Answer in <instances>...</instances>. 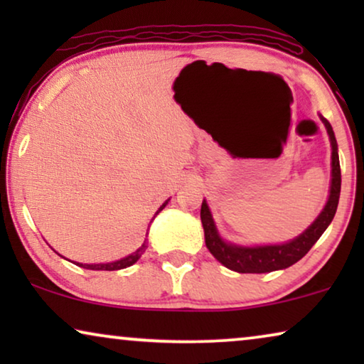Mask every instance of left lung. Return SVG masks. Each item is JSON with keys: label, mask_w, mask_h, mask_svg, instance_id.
<instances>
[{"label": "left lung", "mask_w": 364, "mask_h": 364, "mask_svg": "<svg viewBox=\"0 0 364 364\" xmlns=\"http://www.w3.org/2000/svg\"><path fill=\"white\" fill-rule=\"evenodd\" d=\"M321 122L325 124L328 136L331 142V186H330V197L325 208H323L316 220L306 228L301 235H298L293 240L280 245H257V247H242L235 243L225 242L218 235V230L213 222L210 208L207 202H202L200 208V220L203 225V233H205V245L208 252L222 263L223 267L230 268L238 273H268L275 270H283V268L291 267L293 263L301 260L303 257L310 252V248L315 245L318 238L323 235L330 225L333 217L336 213L338 200H340L341 191V168H340V157H338V144L335 132H333L331 124L325 117L320 116Z\"/></svg>", "instance_id": "obj_1"}]
</instances>
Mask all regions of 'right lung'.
Segmentation results:
<instances>
[{"label": "right lung", "mask_w": 364, "mask_h": 364, "mask_svg": "<svg viewBox=\"0 0 364 364\" xmlns=\"http://www.w3.org/2000/svg\"><path fill=\"white\" fill-rule=\"evenodd\" d=\"M167 202L168 200L162 203L161 208H159V210L156 212V215H159V212H161L162 208L167 205ZM156 215H154V218H156ZM154 218H152V220H154ZM146 237H147V233H146ZM146 248H147V240H144L142 245L139 247L136 252L131 253V255H127L126 258H121V260H117V262H111V263H76V265L82 267V268H87V270H107V272L122 270V268H127V267L134 265V263H136L139 258L142 257V253L146 252Z\"/></svg>", "instance_id": "1"}]
</instances>
